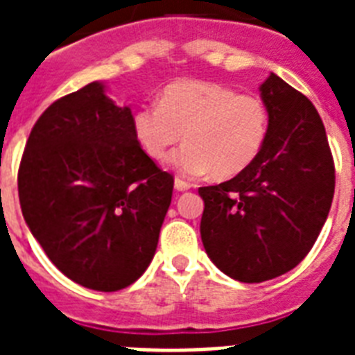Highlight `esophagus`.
<instances>
[{
	"label": "esophagus",
	"mask_w": 355,
	"mask_h": 355,
	"mask_svg": "<svg viewBox=\"0 0 355 355\" xmlns=\"http://www.w3.org/2000/svg\"><path fill=\"white\" fill-rule=\"evenodd\" d=\"M175 188H177L178 191H188V189L191 188V184L182 180V178H175Z\"/></svg>",
	"instance_id": "obj_1"
}]
</instances>
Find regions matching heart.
Returning <instances> with one entry per match:
<instances>
[{"label":"heart","mask_w":355,"mask_h":355,"mask_svg":"<svg viewBox=\"0 0 355 355\" xmlns=\"http://www.w3.org/2000/svg\"><path fill=\"white\" fill-rule=\"evenodd\" d=\"M267 130L269 112L258 96L205 80L171 83L158 105H145L132 116L134 138L153 160L166 158L184 138L186 145L169 164L188 177H236L256 160Z\"/></svg>","instance_id":"b5f03b06"}]
</instances>
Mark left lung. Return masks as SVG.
Masks as SVG:
<instances>
[{"mask_svg": "<svg viewBox=\"0 0 355 355\" xmlns=\"http://www.w3.org/2000/svg\"><path fill=\"white\" fill-rule=\"evenodd\" d=\"M259 92L269 130L256 160L227 182L199 188L206 254L245 284L286 275L308 256L336 189L334 156L313 103L275 73Z\"/></svg>", "mask_w": 355, "mask_h": 355, "instance_id": "1", "label": "left lung"}]
</instances>
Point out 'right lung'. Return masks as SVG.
Listing matches in <instances>:
<instances>
[{"label": "right lung", "instance_id": "right-lung-1", "mask_svg": "<svg viewBox=\"0 0 355 355\" xmlns=\"http://www.w3.org/2000/svg\"><path fill=\"white\" fill-rule=\"evenodd\" d=\"M173 175L132 132V112L103 83L49 105L31 130L18 169L31 234L69 280L119 291L144 275L171 205Z\"/></svg>", "mask_w": 355, "mask_h": 355}]
</instances>
